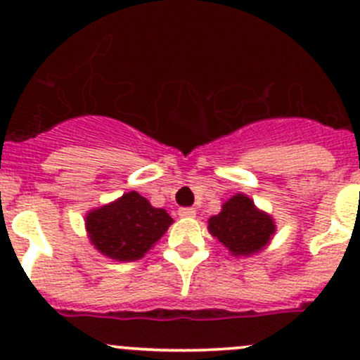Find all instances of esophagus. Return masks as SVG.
<instances>
[{
  "label": "esophagus",
  "mask_w": 360,
  "mask_h": 360,
  "mask_svg": "<svg viewBox=\"0 0 360 360\" xmlns=\"http://www.w3.org/2000/svg\"><path fill=\"white\" fill-rule=\"evenodd\" d=\"M195 214H197V210H195L193 207H181L179 209V216L183 217H193Z\"/></svg>",
  "instance_id": "34e87169"
}]
</instances>
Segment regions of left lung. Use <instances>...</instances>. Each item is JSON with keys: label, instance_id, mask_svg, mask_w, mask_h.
<instances>
[{"label": "left lung", "instance_id": "obj_1", "mask_svg": "<svg viewBox=\"0 0 360 360\" xmlns=\"http://www.w3.org/2000/svg\"><path fill=\"white\" fill-rule=\"evenodd\" d=\"M209 231L237 256L254 254L266 245L275 231L270 216L254 207L244 195H235L223 205L217 216L209 219Z\"/></svg>", "mask_w": 360, "mask_h": 360}]
</instances>
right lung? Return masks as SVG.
<instances>
[{"instance_id":"add662e5","label":"right lung","mask_w":360,"mask_h":360,"mask_svg":"<svg viewBox=\"0 0 360 360\" xmlns=\"http://www.w3.org/2000/svg\"><path fill=\"white\" fill-rule=\"evenodd\" d=\"M172 223L163 209H155L136 191L86 216V231L101 252L118 261H136L150 250Z\"/></svg>"}]
</instances>
